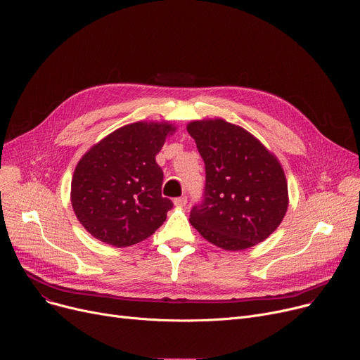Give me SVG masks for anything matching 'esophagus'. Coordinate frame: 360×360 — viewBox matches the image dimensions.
I'll list each match as a JSON object with an SVG mask.
<instances>
[{
	"mask_svg": "<svg viewBox=\"0 0 360 360\" xmlns=\"http://www.w3.org/2000/svg\"><path fill=\"white\" fill-rule=\"evenodd\" d=\"M188 202V198L186 196H179V198H175L174 199V203L176 205V207H185Z\"/></svg>",
	"mask_w": 360,
	"mask_h": 360,
	"instance_id": "esophagus-1",
	"label": "esophagus"
}]
</instances>
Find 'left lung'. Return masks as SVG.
Here are the masks:
<instances>
[{
  "label": "left lung",
  "instance_id": "left-lung-1",
  "mask_svg": "<svg viewBox=\"0 0 360 360\" xmlns=\"http://www.w3.org/2000/svg\"><path fill=\"white\" fill-rule=\"evenodd\" d=\"M205 164L202 200L189 222L211 243L242 250L265 240L288 210V184L278 160L252 134L224 120L186 127Z\"/></svg>",
  "mask_w": 360,
  "mask_h": 360
}]
</instances>
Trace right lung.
Wrapping results in <instances>:
<instances>
[{"label":"right lung","mask_w":360,"mask_h":360,"mask_svg":"<svg viewBox=\"0 0 360 360\" xmlns=\"http://www.w3.org/2000/svg\"><path fill=\"white\" fill-rule=\"evenodd\" d=\"M174 131L167 122L125 125L81 158L71 182V202L94 238L117 248L131 246L165 222L174 203L162 196L164 172L155 157Z\"/></svg>","instance_id":"right-lung-1"}]
</instances>
